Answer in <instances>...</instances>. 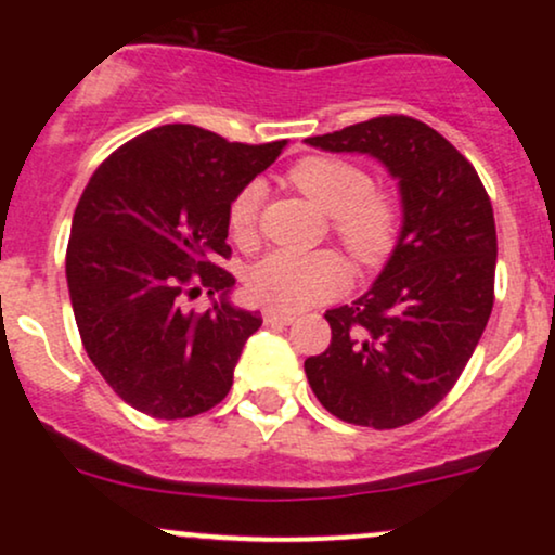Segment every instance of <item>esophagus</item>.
Segmentation results:
<instances>
[{
  "instance_id": "34e87169",
  "label": "esophagus",
  "mask_w": 555,
  "mask_h": 555,
  "mask_svg": "<svg viewBox=\"0 0 555 555\" xmlns=\"http://www.w3.org/2000/svg\"><path fill=\"white\" fill-rule=\"evenodd\" d=\"M263 321H266V326H289V323L295 321V315L286 313V310L266 308L263 310Z\"/></svg>"
}]
</instances>
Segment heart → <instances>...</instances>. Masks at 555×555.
<instances>
[{
	"instance_id": "b5f03b06",
	"label": "heart",
	"mask_w": 555,
	"mask_h": 555,
	"mask_svg": "<svg viewBox=\"0 0 555 555\" xmlns=\"http://www.w3.org/2000/svg\"><path fill=\"white\" fill-rule=\"evenodd\" d=\"M289 182L331 216L334 234L360 266H378L397 245L399 208L386 193H375L373 180L358 164L328 156H308L289 169ZM260 184L250 182L229 203V229L237 240H250L258 224ZM347 269L334 253L276 250L247 271V289L258 302L279 310H305L339 295Z\"/></svg>"
}]
</instances>
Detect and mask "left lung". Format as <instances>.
I'll use <instances>...</instances> for the list:
<instances>
[{"label":"left lung","instance_id":"left-lung-1","mask_svg":"<svg viewBox=\"0 0 555 555\" xmlns=\"http://www.w3.org/2000/svg\"><path fill=\"white\" fill-rule=\"evenodd\" d=\"M305 143L365 154L397 180V245L365 295L326 310L331 344L305 360V375L344 423L399 428L451 391L486 331L499 253L493 206L473 164L412 117H375Z\"/></svg>","mask_w":555,"mask_h":555}]
</instances>
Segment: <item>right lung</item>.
Returning <instances> with one entry per match:
<instances>
[{"label":"right lung","instance_id":"obj_1","mask_svg":"<svg viewBox=\"0 0 555 555\" xmlns=\"http://www.w3.org/2000/svg\"><path fill=\"white\" fill-rule=\"evenodd\" d=\"M229 143L195 125L132 138L93 171L73 216L67 286L82 347L127 404L158 420L195 417L232 388L263 318L234 308L229 203L284 151ZM206 288L215 308H181Z\"/></svg>","mask_w":555,"mask_h":555}]
</instances>
